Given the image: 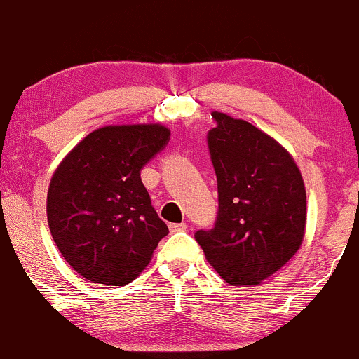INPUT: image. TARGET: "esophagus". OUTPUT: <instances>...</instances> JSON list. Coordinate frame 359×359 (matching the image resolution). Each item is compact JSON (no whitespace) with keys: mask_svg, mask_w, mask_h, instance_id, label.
<instances>
[{"mask_svg":"<svg viewBox=\"0 0 359 359\" xmlns=\"http://www.w3.org/2000/svg\"><path fill=\"white\" fill-rule=\"evenodd\" d=\"M170 233H179V231H185L187 229V224L185 222H174V224L168 226Z\"/></svg>","mask_w":359,"mask_h":359,"instance_id":"esophagus-1","label":"esophagus"}]
</instances>
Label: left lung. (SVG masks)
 <instances>
[{"label": "left lung", "instance_id": "8db88e82", "mask_svg": "<svg viewBox=\"0 0 359 359\" xmlns=\"http://www.w3.org/2000/svg\"><path fill=\"white\" fill-rule=\"evenodd\" d=\"M208 147L217 177L216 224L194 236L229 285H258L297 253L306 231V187L277 140L214 111Z\"/></svg>", "mask_w": 359, "mask_h": 359}]
</instances>
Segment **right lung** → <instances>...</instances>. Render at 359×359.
<instances>
[{
	"label": "right lung",
	"mask_w": 359,
	"mask_h": 359,
	"mask_svg": "<svg viewBox=\"0 0 359 359\" xmlns=\"http://www.w3.org/2000/svg\"><path fill=\"white\" fill-rule=\"evenodd\" d=\"M168 140L162 125L104 126L57 167L47 194L48 228L65 262L86 280L111 287L133 282L168 234L140 177Z\"/></svg>",
	"instance_id": "1"
}]
</instances>
